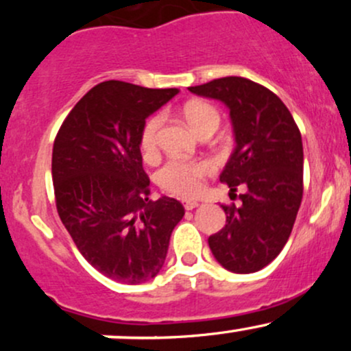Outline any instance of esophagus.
Returning a JSON list of instances; mask_svg holds the SVG:
<instances>
[{
  "mask_svg": "<svg viewBox=\"0 0 351 351\" xmlns=\"http://www.w3.org/2000/svg\"><path fill=\"white\" fill-rule=\"evenodd\" d=\"M199 203H196V201H183V208L186 209V211H191V209L198 208Z\"/></svg>",
  "mask_w": 351,
  "mask_h": 351,
  "instance_id": "34e87169",
  "label": "esophagus"
}]
</instances>
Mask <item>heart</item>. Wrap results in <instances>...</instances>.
<instances>
[{
	"mask_svg": "<svg viewBox=\"0 0 351 351\" xmlns=\"http://www.w3.org/2000/svg\"><path fill=\"white\" fill-rule=\"evenodd\" d=\"M184 117L188 123L191 125L196 134H203L206 128L219 127V112L209 104L195 102L189 104L184 108ZM163 125V115H152L147 122L143 123L142 134H140V148L145 158H153L158 152V138L160 128ZM215 171L213 163L206 160L199 162H186V160H170L160 168L156 173V181L167 193L180 196V198H193L199 195L203 189V181L206 176Z\"/></svg>",
	"mask_w": 351,
	"mask_h": 351,
	"instance_id": "heart-1",
	"label": "heart"
}]
</instances>
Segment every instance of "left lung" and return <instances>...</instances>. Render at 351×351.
Masks as SVG:
<instances>
[{
    "label": "left lung",
    "mask_w": 351,
    "mask_h": 351,
    "mask_svg": "<svg viewBox=\"0 0 351 351\" xmlns=\"http://www.w3.org/2000/svg\"><path fill=\"white\" fill-rule=\"evenodd\" d=\"M188 88L228 106L236 148L219 180L231 189V196L239 186L244 189L239 206H221L226 226L209 236V249L228 271H261L287 243L302 203L300 130L285 104L249 79L231 75Z\"/></svg>",
    "instance_id": "left-lung-1"
}]
</instances>
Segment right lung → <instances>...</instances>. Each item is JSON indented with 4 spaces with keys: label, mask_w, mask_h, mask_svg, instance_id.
<instances>
[{
    "label": "right lung",
    "mask_w": 351,
    "mask_h": 351,
    "mask_svg": "<svg viewBox=\"0 0 351 351\" xmlns=\"http://www.w3.org/2000/svg\"><path fill=\"white\" fill-rule=\"evenodd\" d=\"M178 94L106 80L64 119L52 147L56 208L79 252L99 272L142 284L163 267L170 236L184 209L152 201L140 134L145 119Z\"/></svg>",
    "instance_id": "obj_1"
}]
</instances>
